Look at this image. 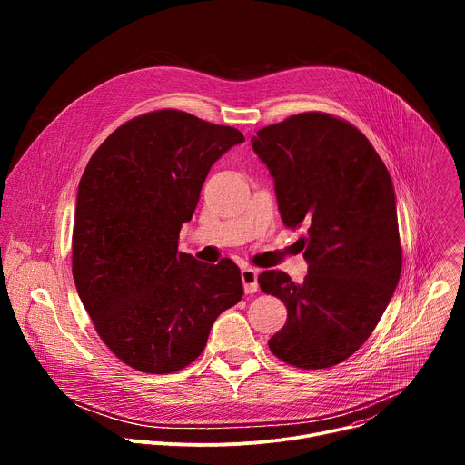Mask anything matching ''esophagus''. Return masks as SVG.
<instances>
[{
	"instance_id": "esophagus-1",
	"label": "esophagus",
	"mask_w": 465,
	"mask_h": 465,
	"mask_svg": "<svg viewBox=\"0 0 465 465\" xmlns=\"http://www.w3.org/2000/svg\"><path fill=\"white\" fill-rule=\"evenodd\" d=\"M241 280H242V285H244V292H246V294L257 292L259 285H257V271H255V269L244 267V269L241 271Z\"/></svg>"
}]
</instances>
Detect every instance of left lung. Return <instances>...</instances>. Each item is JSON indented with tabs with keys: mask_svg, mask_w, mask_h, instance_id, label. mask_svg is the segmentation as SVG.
<instances>
[{
	"mask_svg": "<svg viewBox=\"0 0 465 465\" xmlns=\"http://www.w3.org/2000/svg\"><path fill=\"white\" fill-rule=\"evenodd\" d=\"M252 147L274 178L283 224L307 226L303 283L282 271L257 278L287 307L269 348L294 368L337 366L373 333L401 276L391 178L357 126L322 112L257 130Z\"/></svg>",
	"mask_w": 465,
	"mask_h": 465,
	"instance_id": "1",
	"label": "left lung"
}]
</instances>
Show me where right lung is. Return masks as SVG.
Here are the masks:
<instances>
[{"label":"right lung","instance_id":"add662e5","mask_svg":"<svg viewBox=\"0 0 465 465\" xmlns=\"http://www.w3.org/2000/svg\"><path fill=\"white\" fill-rule=\"evenodd\" d=\"M244 136L180 110L126 121L79 183L72 271L97 335L130 368L174 373L206 348L242 298L241 271L178 252L210 167Z\"/></svg>","mask_w":465,"mask_h":465}]
</instances>
